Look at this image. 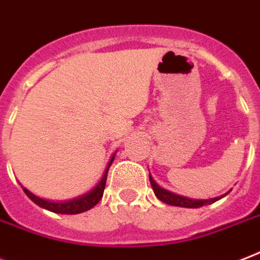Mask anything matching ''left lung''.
Masks as SVG:
<instances>
[{
  "mask_svg": "<svg viewBox=\"0 0 260 260\" xmlns=\"http://www.w3.org/2000/svg\"><path fill=\"white\" fill-rule=\"evenodd\" d=\"M150 183H151V187L154 189V193L155 196L162 201L166 205L170 206H178V207H187V209H198V207H202V206L206 205H211L214 202L219 201L221 198H213V199H206V201H198V199H189V198H185V196L181 195H176L173 192L166 191L164 188H161L158 184L154 181V178L151 177V174H150ZM229 193V192H228ZM226 195V193H225Z\"/></svg>",
  "mask_w": 260,
  "mask_h": 260,
  "instance_id": "1",
  "label": "left lung"
}]
</instances>
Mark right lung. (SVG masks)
<instances>
[{
  "mask_svg": "<svg viewBox=\"0 0 260 260\" xmlns=\"http://www.w3.org/2000/svg\"><path fill=\"white\" fill-rule=\"evenodd\" d=\"M114 156L116 154H113L110 161H109L108 166H106V170H105L104 176L102 178L99 180V183L95 185L90 192H87L84 195L79 196L76 199H72V201H67V202H50V201H45V199H41L38 198L34 193L27 189V188H23V191L25 192V195L28 196L29 199L38 205L39 207L42 209H46L49 211H53V213L57 214H80L84 213L87 210L92 209L96 203H98L102 196H104L105 191V185H106V178H108V172L109 168L112 166L113 161H114Z\"/></svg>",
  "mask_w": 260,
  "mask_h": 260,
  "instance_id": "1",
  "label": "right lung"
}]
</instances>
